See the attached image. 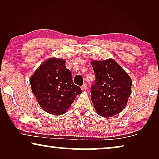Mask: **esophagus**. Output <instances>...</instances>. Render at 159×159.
Listing matches in <instances>:
<instances>
[{
	"label": "esophagus",
	"instance_id": "34e87169",
	"mask_svg": "<svg viewBox=\"0 0 159 159\" xmlns=\"http://www.w3.org/2000/svg\"><path fill=\"white\" fill-rule=\"evenodd\" d=\"M82 90L83 91H85V90H88V85H87L86 84H84L82 86Z\"/></svg>",
	"mask_w": 159,
	"mask_h": 159
}]
</instances>
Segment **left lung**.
Wrapping results in <instances>:
<instances>
[{
  "mask_svg": "<svg viewBox=\"0 0 159 159\" xmlns=\"http://www.w3.org/2000/svg\"><path fill=\"white\" fill-rule=\"evenodd\" d=\"M91 65L96 77L90 96L95 111L106 118L119 114L132 93L131 78L113 58L91 61Z\"/></svg>",
  "mask_w": 159,
  "mask_h": 159,
  "instance_id": "obj_1",
  "label": "left lung"
}]
</instances>
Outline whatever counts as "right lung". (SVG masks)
I'll list each match as a JSON object with an SVG mask.
<instances>
[{"mask_svg":"<svg viewBox=\"0 0 159 159\" xmlns=\"http://www.w3.org/2000/svg\"><path fill=\"white\" fill-rule=\"evenodd\" d=\"M71 75L66 61L52 57L43 61L30 77L32 93L45 112L64 114L81 94V88L73 83Z\"/></svg>","mask_w":159,"mask_h":159,"instance_id":"add662e5","label":"right lung"}]
</instances>
